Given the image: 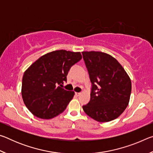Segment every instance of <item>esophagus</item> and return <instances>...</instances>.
I'll return each mask as SVG.
<instances>
[{
    "mask_svg": "<svg viewBox=\"0 0 153 153\" xmlns=\"http://www.w3.org/2000/svg\"><path fill=\"white\" fill-rule=\"evenodd\" d=\"M80 94H81V93L80 92H76V95L77 96V97H78V96H79Z\"/></svg>",
    "mask_w": 153,
    "mask_h": 153,
    "instance_id": "obj_1",
    "label": "esophagus"
}]
</instances>
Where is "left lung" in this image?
<instances>
[{"instance_id":"left-lung-1","label":"left lung","mask_w":153,"mask_h":153,"mask_svg":"<svg viewBox=\"0 0 153 153\" xmlns=\"http://www.w3.org/2000/svg\"><path fill=\"white\" fill-rule=\"evenodd\" d=\"M82 53L92 82L90 100L83 109L98 122L115 120L129 104L131 79L117 59L108 54L100 51Z\"/></svg>"}]
</instances>
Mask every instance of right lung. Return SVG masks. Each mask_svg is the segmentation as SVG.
Wrapping results in <instances>:
<instances>
[{
	"instance_id": "right-lung-1",
	"label": "right lung",
	"mask_w": 153,
	"mask_h": 153,
	"mask_svg": "<svg viewBox=\"0 0 153 153\" xmlns=\"http://www.w3.org/2000/svg\"><path fill=\"white\" fill-rule=\"evenodd\" d=\"M82 58L79 52L52 51L40 56L25 70L22 96L24 104L33 115L50 120L65 110L75 92L61 86L67 81L71 67Z\"/></svg>"
}]
</instances>
